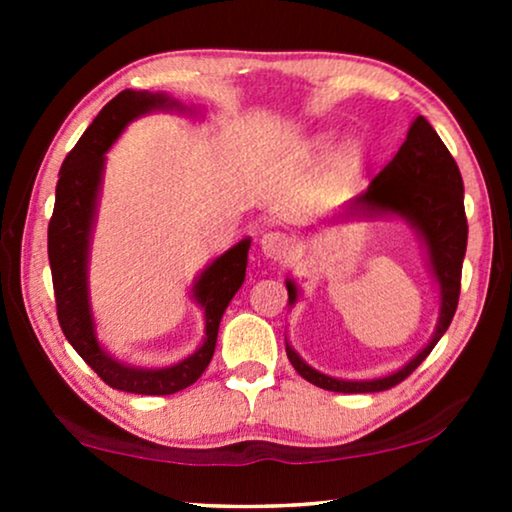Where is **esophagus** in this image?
Here are the masks:
<instances>
[{"label":"esophagus","mask_w":512,"mask_h":512,"mask_svg":"<svg viewBox=\"0 0 512 512\" xmlns=\"http://www.w3.org/2000/svg\"><path fill=\"white\" fill-rule=\"evenodd\" d=\"M261 251L265 258L282 261V258L289 256V251H291L289 235L282 233V230H265L261 237Z\"/></svg>","instance_id":"obj_1"}]
</instances>
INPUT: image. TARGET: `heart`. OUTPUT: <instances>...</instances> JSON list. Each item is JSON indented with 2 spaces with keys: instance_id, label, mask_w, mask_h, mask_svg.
I'll return each mask as SVG.
<instances>
[{
  "instance_id": "b5f03b06",
  "label": "heart",
  "mask_w": 512,
  "mask_h": 512,
  "mask_svg": "<svg viewBox=\"0 0 512 512\" xmlns=\"http://www.w3.org/2000/svg\"><path fill=\"white\" fill-rule=\"evenodd\" d=\"M319 149H321V151H328V149H331V144H328V142H321V144H319Z\"/></svg>"
}]
</instances>
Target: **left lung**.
I'll return each instance as SVG.
<instances>
[{
	"instance_id": "left-lung-1",
	"label": "left lung",
	"mask_w": 512,
	"mask_h": 512,
	"mask_svg": "<svg viewBox=\"0 0 512 512\" xmlns=\"http://www.w3.org/2000/svg\"><path fill=\"white\" fill-rule=\"evenodd\" d=\"M349 214L363 216H401L417 230L419 240L424 242L433 277L440 286V317L422 352L405 363L401 370L377 380H338L324 375L300 359L289 342L286 356L300 377L317 384L321 389L338 391V394H373L401 384L443 338L450 328L454 312H457L461 291V265L466 256L468 223L464 212V181L452 153L447 151L443 139L431 128L424 116L412 121L408 137L394 160L370 181L368 191L356 195L347 202ZM289 303L298 298V289L291 279H286Z\"/></svg>"
}]
</instances>
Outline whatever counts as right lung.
I'll return each instance as SVG.
<instances>
[{
    "label": "right lung",
    "instance_id": "right-lung-1",
    "mask_svg": "<svg viewBox=\"0 0 512 512\" xmlns=\"http://www.w3.org/2000/svg\"><path fill=\"white\" fill-rule=\"evenodd\" d=\"M153 109L184 111V104L165 93L123 90L104 104L74 149L67 153L60 167L55 207L48 223V261L60 328L76 354L111 389L142 396H167L191 387L212 361L223 312L244 282L251 240L247 237L237 242L195 279L193 298L205 310V342L184 361L170 368H132L100 347L88 300V251L102 186L104 153L116 142L125 125Z\"/></svg>",
    "mask_w": 512,
    "mask_h": 512
}]
</instances>
